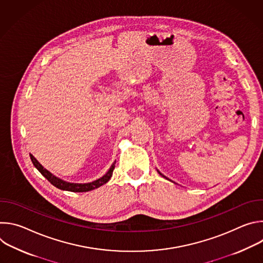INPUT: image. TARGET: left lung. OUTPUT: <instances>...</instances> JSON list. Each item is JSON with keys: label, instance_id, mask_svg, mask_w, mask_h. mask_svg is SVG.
<instances>
[{"label": "left lung", "instance_id": "obj_1", "mask_svg": "<svg viewBox=\"0 0 263 263\" xmlns=\"http://www.w3.org/2000/svg\"><path fill=\"white\" fill-rule=\"evenodd\" d=\"M157 172H158V173H159V174H160V175H161V176H162V177H164V178H166V177H165V176H163V175H162V174H161V173H160V172H159V171H158V170H157ZM166 179H167V178H166Z\"/></svg>", "mask_w": 263, "mask_h": 263}]
</instances>
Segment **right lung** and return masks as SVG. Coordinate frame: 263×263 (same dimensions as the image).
<instances>
[{
    "instance_id": "right-lung-1",
    "label": "right lung",
    "mask_w": 263,
    "mask_h": 263,
    "mask_svg": "<svg viewBox=\"0 0 263 263\" xmlns=\"http://www.w3.org/2000/svg\"><path fill=\"white\" fill-rule=\"evenodd\" d=\"M30 158L32 160V163L33 165L40 171V173L51 183L53 184L55 187H57V189L61 190V191H67V192H73V193H86V192H90V191H93L96 189H98V187L104 185L105 183H107L111 176H112V173H114V170L116 167V162L115 161L114 163L111 164L110 168L108 170V172L102 176L101 178L92 181V182H88V183H71V182H67V181H64L56 176H54L51 172H49L47 168H45L39 161L36 160V158L30 154Z\"/></svg>"
}]
</instances>
